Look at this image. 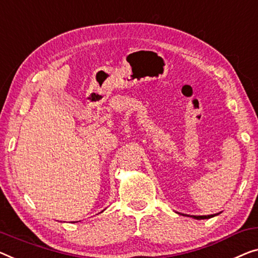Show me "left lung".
Segmentation results:
<instances>
[{"instance_id": "left-lung-1", "label": "left lung", "mask_w": 258, "mask_h": 258, "mask_svg": "<svg viewBox=\"0 0 258 258\" xmlns=\"http://www.w3.org/2000/svg\"><path fill=\"white\" fill-rule=\"evenodd\" d=\"M179 214V213H178ZM219 213H215V214H211V215H187V217H191L194 219H197V220H202V219H210V218H213L215 215H218ZM184 215V214H182ZM186 215V214H185Z\"/></svg>"}]
</instances>
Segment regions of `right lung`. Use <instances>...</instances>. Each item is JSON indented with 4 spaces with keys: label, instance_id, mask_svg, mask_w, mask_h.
Listing matches in <instances>:
<instances>
[{
    "label": "right lung",
    "instance_id": "add662e5",
    "mask_svg": "<svg viewBox=\"0 0 258 258\" xmlns=\"http://www.w3.org/2000/svg\"><path fill=\"white\" fill-rule=\"evenodd\" d=\"M102 212H103V211H102Z\"/></svg>",
    "mask_w": 258,
    "mask_h": 258
}]
</instances>
